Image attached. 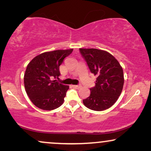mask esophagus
<instances>
[{"instance_id": "34e87169", "label": "esophagus", "mask_w": 151, "mask_h": 151, "mask_svg": "<svg viewBox=\"0 0 151 151\" xmlns=\"http://www.w3.org/2000/svg\"><path fill=\"white\" fill-rule=\"evenodd\" d=\"M72 86L75 88H80L81 87V85H80V84H78V85H72Z\"/></svg>"}]
</instances>
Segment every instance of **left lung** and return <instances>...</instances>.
Listing matches in <instances>:
<instances>
[{
    "instance_id": "obj_1",
    "label": "left lung",
    "mask_w": 151,
    "mask_h": 151,
    "mask_svg": "<svg viewBox=\"0 0 151 151\" xmlns=\"http://www.w3.org/2000/svg\"><path fill=\"white\" fill-rule=\"evenodd\" d=\"M79 50L90 71L97 76L96 85L90 88L89 97L83 100L84 106L93 111L106 110L115 104L122 91V68L107 51L97 49Z\"/></svg>"
}]
</instances>
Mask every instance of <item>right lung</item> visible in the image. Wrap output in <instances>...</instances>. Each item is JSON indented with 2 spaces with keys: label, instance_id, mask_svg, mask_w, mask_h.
Segmentation results:
<instances>
[{
  "label": "right lung",
  "instance_id": "obj_1",
  "mask_svg": "<svg viewBox=\"0 0 151 151\" xmlns=\"http://www.w3.org/2000/svg\"><path fill=\"white\" fill-rule=\"evenodd\" d=\"M73 50L41 53L29 63L24 76V88L31 101L38 108L51 111L63 104L69 86L53 79L58 78L60 66Z\"/></svg>",
  "mask_w": 151,
  "mask_h": 151
}]
</instances>
